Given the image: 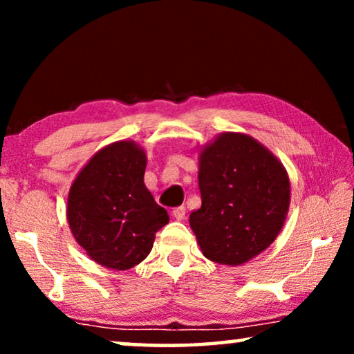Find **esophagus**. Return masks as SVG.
Returning a JSON list of instances; mask_svg holds the SVG:
<instances>
[{"mask_svg": "<svg viewBox=\"0 0 354 354\" xmlns=\"http://www.w3.org/2000/svg\"><path fill=\"white\" fill-rule=\"evenodd\" d=\"M171 215H173V218H175V220H184L185 218V207L184 206L175 207L171 211Z\"/></svg>", "mask_w": 354, "mask_h": 354, "instance_id": "esophagus-1", "label": "esophagus"}]
</instances>
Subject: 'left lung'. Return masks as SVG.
<instances>
[{
    "mask_svg": "<svg viewBox=\"0 0 354 354\" xmlns=\"http://www.w3.org/2000/svg\"><path fill=\"white\" fill-rule=\"evenodd\" d=\"M201 207L189 223L209 261L242 266L277 241L290 205L281 160L243 133H221L198 149Z\"/></svg>",
    "mask_w": 354,
    "mask_h": 354,
    "instance_id": "left-lung-1",
    "label": "left lung"
}]
</instances>
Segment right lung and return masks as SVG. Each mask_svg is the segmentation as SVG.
Masks as SVG:
<instances>
[{
	"mask_svg": "<svg viewBox=\"0 0 354 354\" xmlns=\"http://www.w3.org/2000/svg\"><path fill=\"white\" fill-rule=\"evenodd\" d=\"M147 151L134 140L98 149L71 183L67 220L75 241L93 262L129 270L149 254L169 214L143 183Z\"/></svg>",
	"mask_w": 354,
	"mask_h": 354,
	"instance_id": "obj_1",
	"label": "right lung"
}]
</instances>
